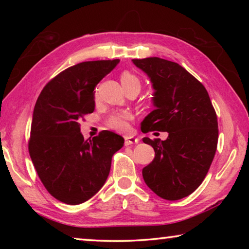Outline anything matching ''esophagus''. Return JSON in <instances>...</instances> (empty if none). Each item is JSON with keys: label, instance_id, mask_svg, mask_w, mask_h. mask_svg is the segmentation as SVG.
I'll list each match as a JSON object with an SVG mask.
<instances>
[{"label": "esophagus", "instance_id": "obj_1", "mask_svg": "<svg viewBox=\"0 0 249 249\" xmlns=\"http://www.w3.org/2000/svg\"><path fill=\"white\" fill-rule=\"evenodd\" d=\"M138 142H140V140H138L137 137H135L134 135H126V136H125V145L126 146L137 144Z\"/></svg>", "mask_w": 249, "mask_h": 249}]
</instances>
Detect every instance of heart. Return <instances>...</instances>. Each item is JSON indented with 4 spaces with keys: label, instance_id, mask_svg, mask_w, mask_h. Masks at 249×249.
I'll list each match as a JSON object with an SVG mask.
<instances>
[{
    "label": "heart",
    "instance_id": "1",
    "mask_svg": "<svg viewBox=\"0 0 249 249\" xmlns=\"http://www.w3.org/2000/svg\"><path fill=\"white\" fill-rule=\"evenodd\" d=\"M121 83L123 88L130 86V84H137V86L141 87V82L136 75L128 72V71H125L121 74ZM132 117L129 113H116V114H113L108 117L107 120V126L115 130H125L127 128V121Z\"/></svg>",
    "mask_w": 249,
    "mask_h": 249
}]
</instances>
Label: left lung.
I'll return each mask as SVG.
<instances>
[{"label":"left lung","mask_w":249,"mask_h":249,"mask_svg":"<svg viewBox=\"0 0 249 249\" xmlns=\"http://www.w3.org/2000/svg\"><path fill=\"white\" fill-rule=\"evenodd\" d=\"M154 89L151 111L142 132H167L166 141L142 138L155 150L142 178L151 191L175 201L191 195L204 180L216 151L217 117L208 91L177 62L158 57L133 59Z\"/></svg>","instance_id":"1"}]
</instances>
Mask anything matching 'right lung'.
<instances>
[{"instance_id":"add662e5","label":"right lung","mask_w":249,"mask_h":249,"mask_svg":"<svg viewBox=\"0 0 249 249\" xmlns=\"http://www.w3.org/2000/svg\"><path fill=\"white\" fill-rule=\"evenodd\" d=\"M119 62L96 60L70 67L48 82L37 99L29 156L47 191L64 203L91 199L107 179L113 155L124 145V138L109 130L84 140L79 124L94 111L96 84Z\"/></svg>"}]
</instances>
